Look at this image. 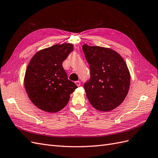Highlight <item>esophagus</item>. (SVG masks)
<instances>
[{
	"label": "esophagus",
	"mask_w": 158,
	"mask_h": 158,
	"mask_svg": "<svg viewBox=\"0 0 158 158\" xmlns=\"http://www.w3.org/2000/svg\"><path fill=\"white\" fill-rule=\"evenodd\" d=\"M75 84H76V85H77V86H80V81H76V82H75Z\"/></svg>",
	"instance_id": "esophagus-1"
}]
</instances>
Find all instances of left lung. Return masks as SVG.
<instances>
[{"mask_svg": "<svg viewBox=\"0 0 158 158\" xmlns=\"http://www.w3.org/2000/svg\"><path fill=\"white\" fill-rule=\"evenodd\" d=\"M82 50L90 69V79L84 84L89 102L98 111H111L123 103L130 87L131 75L125 61L107 47L84 44Z\"/></svg>", "mask_w": 158, "mask_h": 158, "instance_id": "1", "label": "left lung"}]
</instances>
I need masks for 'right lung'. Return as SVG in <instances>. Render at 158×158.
Wrapping results in <instances>:
<instances>
[{
	"label": "right lung",
	"mask_w": 158,
	"mask_h": 158,
	"mask_svg": "<svg viewBox=\"0 0 158 158\" xmlns=\"http://www.w3.org/2000/svg\"><path fill=\"white\" fill-rule=\"evenodd\" d=\"M73 47L71 44H63L41 49L33 56L27 65L24 76L26 93L31 102L42 111H60L77 88L68 79L62 64Z\"/></svg>",
	"instance_id": "1"
}]
</instances>
